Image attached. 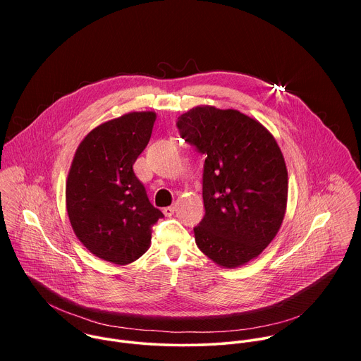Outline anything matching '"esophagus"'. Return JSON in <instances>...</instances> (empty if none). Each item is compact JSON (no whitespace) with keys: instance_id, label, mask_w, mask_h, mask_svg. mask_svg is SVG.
<instances>
[{"instance_id":"obj_1","label":"esophagus","mask_w":361,"mask_h":361,"mask_svg":"<svg viewBox=\"0 0 361 361\" xmlns=\"http://www.w3.org/2000/svg\"><path fill=\"white\" fill-rule=\"evenodd\" d=\"M163 213H164L166 217H171V216H174V213H176V207H173V205H171V207H166V209L163 210Z\"/></svg>"}]
</instances>
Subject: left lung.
Here are the masks:
<instances>
[{
    "label": "left lung",
    "instance_id": "obj_1",
    "mask_svg": "<svg viewBox=\"0 0 361 361\" xmlns=\"http://www.w3.org/2000/svg\"><path fill=\"white\" fill-rule=\"evenodd\" d=\"M180 135L205 156V216L197 247L223 269L257 259L277 235L287 209L288 174L274 135L238 110L197 106L178 117Z\"/></svg>",
    "mask_w": 361,
    "mask_h": 361
}]
</instances>
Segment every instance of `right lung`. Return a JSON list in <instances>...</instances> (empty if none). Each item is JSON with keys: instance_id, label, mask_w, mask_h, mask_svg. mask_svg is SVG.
<instances>
[{"instance_id": "obj_1", "label": "right lung", "mask_w": 361, "mask_h": 361, "mask_svg": "<svg viewBox=\"0 0 361 361\" xmlns=\"http://www.w3.org/2000/svg\"><path fill=\"white\" fill-rule=\"evenodd\" d=\"M157 114L133 111L92 128L80 142L66 183L71 227L98 259L126 266L149 248L163 213L148 201L133 164L149 141Z\"/></svg>"}]
</instances>
